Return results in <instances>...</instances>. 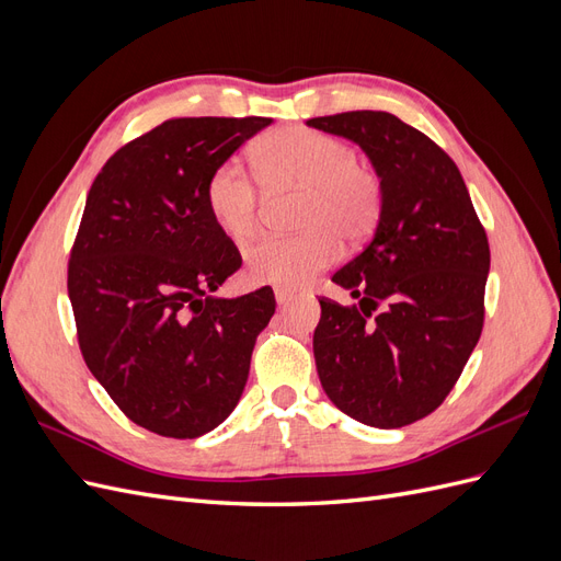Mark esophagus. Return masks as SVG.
I'll return each mask as SVG.
<instances>
[{"instance_id":"1","label":"esophagus","mask_w":561,"mask_h":561,"mask_svg":"<svg viewBox=\"0 0 561 561\" xmlns=\"http://www.w3.org/2000/svg\"><path fill=\"white\" fill-rule=\"evenodd\" d=\"M293 297H295V293H290V290H285V287H276V301L280 304H287V301H293Z\"/></svg>"}]
</instances>
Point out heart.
Wrapping results in <instances>:
<instances>
[{
	"instance_id": "1",
	"label": "heart",
	"mask_w": 561,
	"mask_h": 561,
	"mask_svg": "<svg viewBox=\"0 0 561 561\" xmlns=\"http://www.w3.org/2000/svg\"><path fill=\"white\" fill-rule=\"evenodd\" d=\"M252 165L268 192L301 190L297 236H266L245 250L248 276L280 287L307 285L330 266L339 245L358 243L375 231L383 208V184L353 149L313 128L287 126L252 145ZM206 206L215 225L236 241L260 227L257 182L239 161H222L206 180Z\"/></svg>"
}]
</instances>
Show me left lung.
<instances>
[{
	"label": "left lung",
	"instance_id": "1",
	"mask_svg": "<svg viewBox=\"0 0 561 561\" xmlns=\"http://www.w3.org/2000/svg\"><path fill=\"white\" fill-rule=\"evenodd\" d=\"M360 145L383 184L375 239L332 276L358 299L320 297L318 377L351 419L402 428L445 402L484 325L486 231L456 163L388 112L316 116Z\"/></svg>",
	"mask_w": 561,
	"mask_h": 561
}]
</instances>
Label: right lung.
Here are the masks:
<instances>
[{
    "instance_id": "obj_1",
    "label": "right lung",
    "mask_w": 561,
    "mask_h": 561,
    "mask_svg": "<svg viewBox=\"0 0 561 561\" xmlns=\"http://www.w3.org/2000/svg\"><path fill=\"white\" fill-rule=\"evenodd\" d=\"M266 116H180L130 140L91 184L67 262L83 360L133 423L175 439L217 428L239 404L271 287L213 293L241 252L215 225L206 180Z\"/></svg>"
}]
</instances>
